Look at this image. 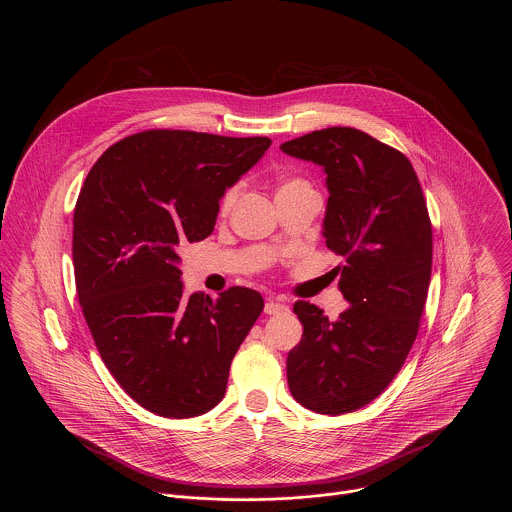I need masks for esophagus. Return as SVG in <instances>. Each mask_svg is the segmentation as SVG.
<instances>
[{
	"label": "esophagus",
	"mask_w": 512,
	"mask_h": 512,
	"mask_svg": "<svg viewBox=\"0 0 512 512\" xmlns=\"http://www.w3.org/2000/svg\"><path fill=\"white\" fill-rule=\"evenodd\" d=\"M288 311H290V307L286 303H282V301L268 299L266 305H264V313H268V315H280V313H288Z\"/></svg>",
	"instance_id": "34e87169"
}]
</instances>
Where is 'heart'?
I'll use <instances>...</instances> for the list:
<instances>
[{
  "label": "heart",
  "mask_w": 512,
  "mask_h": 512,
  "mask_svg": "<svg viewBox=\"0 0 512 512\" xmlns=\"http://www.w3.org/2000/svg\"><path fill=\"white\" fill-rule=\"evenodd\" d=\"M305 187H309L307 181H303V179H299V177H286V179L280 181L276 195L282 197V195H286V193H292V191H297V189H305ZM238 191H240L238 185H232L230 189L224 191V195H222V199H220V213H222V215H226V213L234 207V203H236V199H238Z\"/></svg>",
  "instance_id": "b5f03b06"
}]
</instances>
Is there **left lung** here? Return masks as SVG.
I'll use <instances>...</instances> for the list:
<instances>
[{"mask_svg": "<svg viewBox=\"0 0 512 512\" xmlns=\"http://www.w3.org/2000/svg\"><path fill=\"white\" fill-rule=\"evenodd\" d=\"M323 167V236L343 256L335 321L309 301L293 311L303 337L288 355L293 398L317 414H349L372 402L404 365L432 276V222L410 159L355 128H325L282 144Z\"/></svg>", "mask_w": 512, "mask_h": 512, "instance_id": "left-lung-1", "label": "left lung"}]
</instances>
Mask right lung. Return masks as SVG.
<instances>
[{"mask_svg": "<svg viewBox=\"0 0 512 512\" xmlns=\"http://www.w3.org/2000/svg\"><path fill=\"white\" fill-rule=\"evenodd\" d=\"M270 138L147 130L108 147L80 189L73 219L76 293L118 384L163 418L222 400L230 363L264 309L230 288L185 295L179 244L215 230L219 201Z\"/></svg>", "mask_w": 512, "mask_h": 512, "instance_id": "1", "label": "right lung"}]
</instances>
